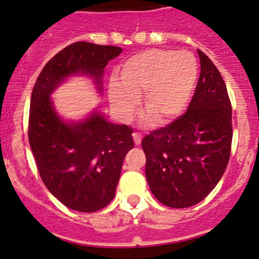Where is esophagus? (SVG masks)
<instances>
[{
    "mask_svg": "<svg viewBox=\"0 0 259 259\" xmlns=\"http://www.w3.org/2000/svg\"><path fill=\"white\" fill-rule=\"evenodd\" d=\"M133 139H134L135 144L140 145V143H142V134H139V133H134V134H133Z\"/></svg>",
    "mask_w": 259,
    "mask_h": 259,
    "instance_id": "esophagus-1",
    "label": "esophagus"
}]
</instances>
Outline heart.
<instances>
[{
	"label": "heart",
	"instance_id": "1",
	"mask_svg": "<svg viewBox=\"0 0 259 259\" xmlns=\"http://www.w3.org/2000/svg\"><path fill=\"white\" fill-rule=\"evenodd\" d=\"M198 77L199 66L192 52L148 50L122 64L119 79L109 86V100L115 113L126 120L144 94L146 113L158 124H169L187 110Z\"/></svg>",
	"mask_w": 259,
	"mask_h": 259
}]
</instances>
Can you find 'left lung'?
<instances>
[{
	"label": "left lung",
	"mask_w": 259,
	"mask_h": 259,
	"mask_svg": "<svg viewBox=\"0 0 259 259\" xmlns=\"http://www.w3.org/2000/svg\"><path fill=\"white\" fill-rule=\"evenodd\" d=\"M200 76L188 110L143 139L145 177L154 197L170 208L202 202L223 177L231 155L232 106L226 83L198 50Z\"/></svg>",
	"instance_id": "8db88e82"
}]
</instances>
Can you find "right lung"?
I'll use <instances>...</instances> for the list:
<instances>
[{"mask_svg": "<svg viewBox=\"0 0 259 259\" xmlns=\"http://www.w3.org/2000/svg\"><path fill=\"white\" fill-rule=\"evenodd\" d=\"M117 46L75 42L55 55L36 80L30 104L28 142L44 184L72 210L103 209L115 197L133 129L108 121L94 109L79 120L57 113L51 95L70 77L86 76L103 94L104 69L121 54Z\"/></svg>", "mask_w": 259, "mask_h": 259, "instance_id": "obj_1", "label": "right lung"}]
</instances>
